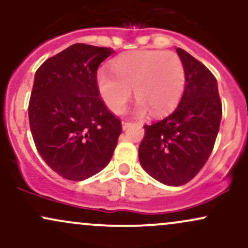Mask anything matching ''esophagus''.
Segmentation results:
<instances>
[{
    "instance_id": "34e87169",
    "label": "esophagus",
    "mask_w": 248,
    "mask_h": 248,
    "mask_svg": "<svg viewBox=\"0 0 248 248\" xmlns=\"http://www.w3.org/2000/svg\"><path fill=\"white\" fill-rule=\"evenodd\" d=\"M132 126V122H128V121H122V129L126 130L127 128H129Z\"/></svg>"
}]
</instances>
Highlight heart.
I'll use <instances>...</instances> for the list:
<instances>
[{
    "label": "heart",
    "instance_id": "1",
    "mask_svg": "<svg viewBox=\"0 0 248 248\" xmlns=\"http://www.w3.org/2000/svg\"><path fill=\"white\" fill-rule=\"evenodd\" d=\"M113 70L96 72V87L106 106L120 114L132 95L138 100L134 114L143 116L150 110L161 115L171 110L186 88V70L173 52L141 50L124 53L113 61Z\"/></svg>",
    "mask_w": 248,
    "mask_h": 248
}]
</instances>
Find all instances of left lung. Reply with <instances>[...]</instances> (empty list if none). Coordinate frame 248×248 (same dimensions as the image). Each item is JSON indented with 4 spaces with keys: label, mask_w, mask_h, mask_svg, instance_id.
<instances>
[{
    "label": "left lung",
    "mask_w": 248,
    "mask_h": 248,
    "mask_svg": "<svg viewBox=\"0 0 248 248\" xmlns=\"http://www.w3.org/2000/svg\"><path fill=\"white\" fill-rule=\"evenodd\" d=\"M186 70V88L177 108L150 126L139 147L143 170L170 186H183L195 177L211 155L219 126L221 101L217 79L204 64L178 49Z\"/></svg>",
    "instance_id": "8db88e82"
}]
</instances>
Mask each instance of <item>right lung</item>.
I'll list each match as a JSON object with an SVG mask.
<instances>
[{
    "mask_svg": "<svg viewBox=\"0 0 248 248\" xmlns=\"http://www.w3.org/2000/svg\"><path fill=\"white\" fill-rule=\"evenodd\" d=\"M114 50L71 45L36 71L29 124L39 155L53 171L84 181L109 163L122 132L99 96L96 71Z\"/></svg>",
    "mask_w": 248,
    "mask_h": 248,
    "instance_id": "add662e5",
    "label": "right lung"
}]
</instances>
